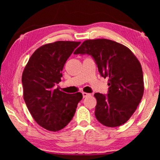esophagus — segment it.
Here are the masks:
<instances>
[{
    "mask_svg": "<svg viewBox=\"0 0 160 160\" xmlns=\"http://www.w3.org/2000/svg\"><path fill=\"white\" fill-rule=\"evenodd\" d=\"M82 95H83V97H84V98H87V97H88V96L90 95V94L87 93V92H82Z\"/></svg>",
    "mask_w": 160,
    "mask_h": 160,
    "instance_id": "esophagus-1",
    "label": "esophagus"
}]
</instances>
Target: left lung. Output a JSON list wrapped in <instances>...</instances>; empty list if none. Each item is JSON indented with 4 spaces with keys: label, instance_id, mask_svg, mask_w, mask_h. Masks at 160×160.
Wrapping results in <instances>:
<instances>
[{
    "label": "left lung",
    "instance_id": "left-lung-1",
    "mask_svg": "<svg viewBox=\"0 0 160 160\" xmlns=\"http://www.w3.org/2000/svg\"><path fill=\"white\" fill-rule=\"evenodd\" d=\"M74 54L90 55L100 76L108 78V94L94 95L98 121L109 128L125 123L136 110L144 91L143 71L136 57L125 46L108 39L85 41Z\"/></svg>",
    "mask_w": 160,
    "mask_h": 160
}]
</instances>
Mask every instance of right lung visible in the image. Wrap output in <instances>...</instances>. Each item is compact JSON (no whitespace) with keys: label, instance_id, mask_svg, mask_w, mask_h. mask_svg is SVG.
<instances>
[{"label":"right lung","instance_id":"obj_1","mask_svg":"<svg viewBox=\"0 0 160 160\" xmlns=\"http://www.w3.org/2000/svg\"><path fill=\"white\" fill-rule=\"evenodd\" d=\"M81 42L56 41L36 49L24 69L23 97L30 113L46 130L58 131L71 122L81 92L68 94L56 88L65 63Z\"/></svg>","mask_w":160,"mask_h":160}]
</instances>
